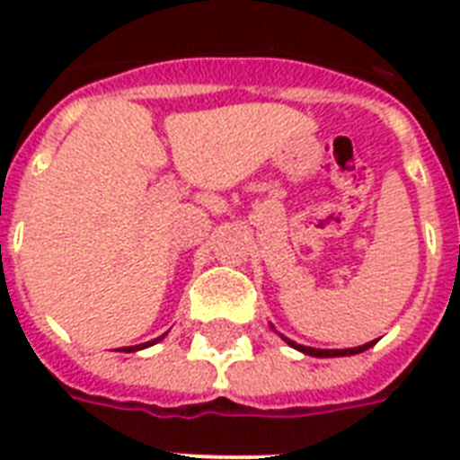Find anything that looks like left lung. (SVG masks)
Segmentation results:
<instances>
[{"label": "left lung", "mask_w": 460, "mask_h": 460, "mask_svg": "<svg viewBox=\"0 0 460 460\" xmlns=\"http://www.w3.org/2000/svg\"><path fill=\"white\" fill-rule=\"evenodd\" d=\"M284 341L288 343V346H294L296 350H301V353H305V356H314V358H339V356H356V353H363V350H367L375 341L370 343H363V346H356V349H310V346H301V343L291 341V339H287V336H281Z\"/></svg>", "instance_id": "left-lung-1"}]
</instances>
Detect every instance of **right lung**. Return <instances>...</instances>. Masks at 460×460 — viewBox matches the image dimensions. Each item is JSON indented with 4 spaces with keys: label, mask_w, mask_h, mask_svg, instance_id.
<instances>
[{
    "label": "right lung",
    "mask_w": 460,
    "mask_h": 460,
    "mask_svg": "<svg viewBox=\"0 0 460 460\" xmlns=\"http://www.w3.org/2000/svg\"><path fill=\"white\" fill-rule=\"evenodd\" d=\"M162 339H164V334H162V336H157V339H155V341H147V343H140V346H126V349H121V350H124V353H133V350H140V349H147V346H153V343H157V341H162Z\"/></svg>",
    "instance_id": "right-lung-1"
}]
</instances>
